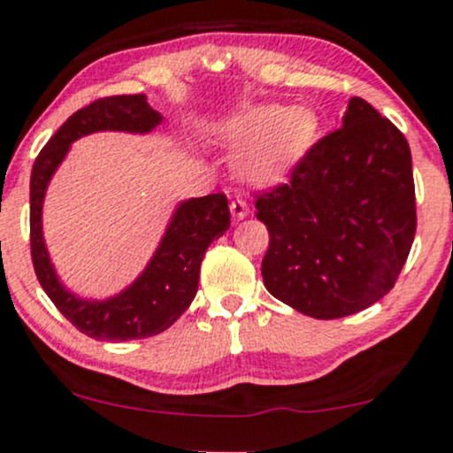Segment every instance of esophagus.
Returning <instances> with one entry per match:
<instances>
[{
    "label": "esophagus",
    "mask_w": 453,
    "mask_h": 453,
    "mask_svg": "<svg viewBox=\"0 0 453 453\" xmlns=\"http://www.w3.org/2000/svg\"><path fill=\"white\" fill-rule=\"evenodd\" d=\"M230 212L232 217H234V221H241V219H245L250 215V203H247L242 197H234V200L230 202Z\"/></svg>",
    "instance_id": "obj_1"
}]
</instances>
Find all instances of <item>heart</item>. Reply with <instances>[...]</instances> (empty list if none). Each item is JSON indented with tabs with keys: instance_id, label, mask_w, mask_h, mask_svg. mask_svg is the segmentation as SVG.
<instances>
[{
	"instance_id": "heart-1",
	"label": "heart",
	"mask_w": 453,
	"mask_h": 453,
	"mask_svg": "<svg viewBox=\"0 0 453 453\" xmlns=\"http://www.w3.org/2000/svg\"><path fill=\"white\" fill-rule=\"evenodd\" d=\"M318 120L310 109L256 103L226 113L212 133L234 150V172L250 185H275L288 178L310 150Z\"/></svg>"
}]
</instances>
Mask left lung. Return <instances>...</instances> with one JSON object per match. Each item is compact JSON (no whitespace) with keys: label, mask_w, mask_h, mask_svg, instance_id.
<instances>
[{"label":"left lung","mask_w":453,"mask_h":453,"mask_svg":"<svg viewBox=\"0 0 453 453\" xmlns=\"http://www.w3.org/2000/svg\"><path fill=\"white\" fill-rule=\"evenodd\" d=\"M271 242L266 290L301 314H357L394 288L415 238V185L404 135L359 96L288 185L257 197Z\"/></svg>","instance_id":"1"}]
</instances>
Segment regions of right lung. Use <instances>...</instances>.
Segmentation results:
<instances>
[{
  "label": "right lung",
  "instance_id": "obj_1",
  "mask_svg": "<svg viewBox=\"0 0 453 453\" xmlns=\"http://www.w3.org/2000/svg\"><path fill=\"white\" fill-rule=\"evenodd\" d=\"M163 116L148 105L146 94L109 96L74 111L47 142L29 180V241L42 290L79 331L94 340L127 342L170 329L191 305L208 245L230 230V208L223 193L188 197L173 208L165 232L143 271L107 299H83L59 280L42 234V206L51 178L77 139L116 131L148 135Z\"/></svg>",
  "mask_w": 453,
  "mask_h": 453
}]
</instances>
